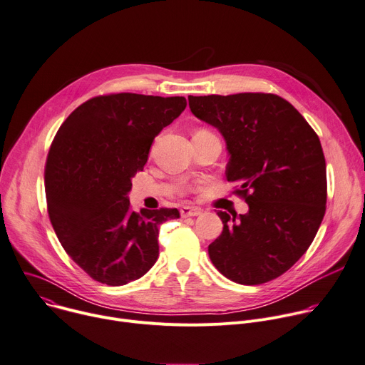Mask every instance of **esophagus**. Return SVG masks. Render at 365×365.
I'll return each mask as SVG.
<instances>
[{
	"mask_svg": "<svg viewBox=\"0 0 365 365\" xmlns=\"http://www.w3.org/2000/svg\"><path fill=\"white\" fill-rule=\"evenodd\" d=\"M180 214H182V217H185V218H186V217H196V215L201 214V208L185 205V207L180 208Z\"/></svg>",
	"mask_w": 365,
	"mask_h": 365,
	"instance_id": "esophagus-1",
	"label": "esophagus"
}]
</instances>
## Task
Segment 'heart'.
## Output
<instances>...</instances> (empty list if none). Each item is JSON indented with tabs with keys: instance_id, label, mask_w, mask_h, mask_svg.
Segmentation results:
<instances>
[{
	"instance_id": "1",
	"label": "heart",
	"mask_w": 365,
	"mask_h": 365,
	"mask_svg": "<svg viewBox=\"0 0 365 365\" xmlns=\"http://www.w3.org/2000/svg\"><path fill=\"white\" fill-rule=\"evenodd\" d=\"M204 130H205V129H201V130H197V132H204Z\"/></svg>"
}]
</instances>
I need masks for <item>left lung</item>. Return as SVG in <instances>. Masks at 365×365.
<instances>
[{
	"instance_id": "1",
	"label": "left lung",
	"mask_w": 365,
	"mask_h": 365,
	"mask_svg": "<svg viewBox=\"0 0 365 365\" xmlns=\"http://www.w3.org/2000/svg\"><path fill=\"white\" fill-rule=\"evenodd\" d=\"M190 112L220 130L225 176L249 205L218 211L224 227L208 246L228 279L257 285L278 278L312 245L326 211V161L307 120L277 94L189 96Z\"/></svg>"
}]
</instances>
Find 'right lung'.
Masks as SVG:
<instances>
[{
  "instance_id": "1",
  "label": "right lung",
  "mask_w": 365,
  "mask_h": 365,
  "mask_svg": "<svg viewBox=\"0 0 365 365\" xmlns=\"http://www.w3.org/2000/svg\"><path fill=\"white\" fill-rule=\"evenodd\" d=\"M186 98L119 93L93 97L58 129L45 168L48 212L68 256L93 279L119 287L145 275L158 257V227L176 208L134 212L132 178L154 138Z\"/></svg>"
}]
</instances>
